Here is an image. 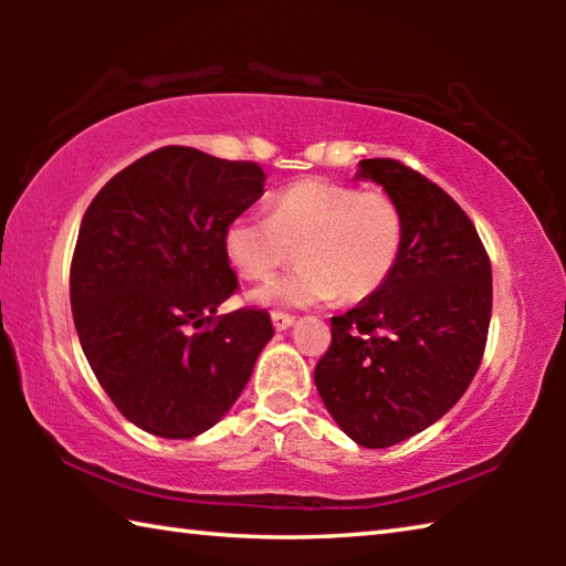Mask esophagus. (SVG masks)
I'll return each instance as SVG.
<instances>
[{
	"label": "esophagus",
	"instance_id": "obj_1",
	"mask_svg": "<svg viewBox=\"0 0 566 566\" xmlns=\"http://www.w3.org/2000/svg\"><path fill=\"white\" fill-rule=\"evenodd\" d=\"M272 324H274L276 332H284V329L292 327L294 317H292V314H284V312H272Z\"/></svg>",
	"mask_w": 566,
	"mask_h": 566
}]
</instances>
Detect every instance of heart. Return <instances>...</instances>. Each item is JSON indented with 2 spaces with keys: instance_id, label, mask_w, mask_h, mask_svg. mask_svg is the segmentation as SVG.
I'll use <instances>...</instances> for the list:
<instances>
[{
  "instance_id": "b5f03b06",
  "label": "heart",
  "mask_w": 566,
  "mask_h": 566,
  "mask_svg": "<svg viewBox=\"0 0 566 566\" xmlns=\"http://www.w3.org/2000/svg\"><path fill=\"white\" fill-rule=\"evenodd\" d=\"M222 244L227 262L249 282L270 280L296 249L300 266L252 292L256 304L312 306L337 294L342 302H361L395 272L405 214L387 191L302 179L276 191L270 217H234Z\"/></svg>"
}]
</instances>
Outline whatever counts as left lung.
Here are the masks:
<instances>
[{"mask_svg":"<svg viewBox=\"0 0 566 566\" xmlns=\"http://www.w3.org/2000/svg\"><path fill=\"white\" fill-rule=\"evenodd\" d=\"M405 214L389 280L332 317L314 385L342 432L385 449L424 432L464 395L492 319V264L472 219L442 187L397 159H361Z\"/></svg>","mask_w":566,"mask_h":566,"instance_id":"obj_1","label":"left lung"}]
</instances>
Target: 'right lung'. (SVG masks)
Returning a JSON list of instances; mask_svg holds the SVG:
<instances>
[{
	"mask_svg": "<svg viewBox=\"0 0 566 566\" xmlns=\"http://www.w3.org/2000/svg\"><path fill=\"white\" fill-rule=\"evenodd\" d=\"M264 179L254 161L161 147L114 175L84 212L74 327L114 407L149 434L214 427L272 339L264 310L217 317L237 290L224 227L264 195Z\"/></svg>",
	"mask_w": 566,
	"mask_h": 566,
	"instance_id": "obj_1",
	"label": "right lung"
}]
</instances>
